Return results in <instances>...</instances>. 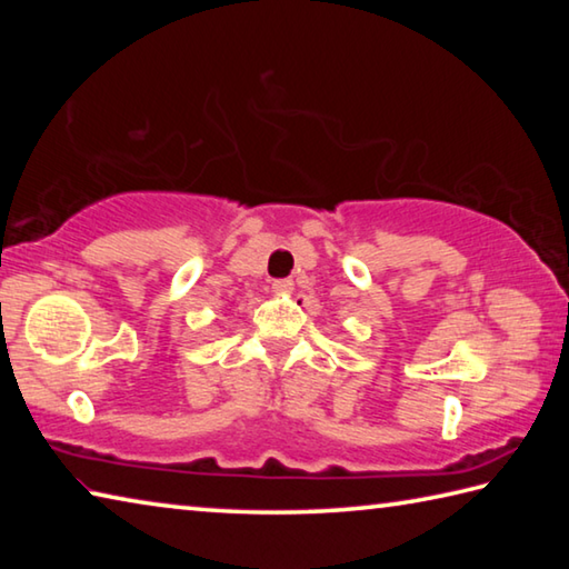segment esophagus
I'll return each instance as SVG.
<instances>
[{
	"label": "esophagus",
	"instance_id": "1",
	"mask_svg": "<svg viewBox=\"0 0 569 569\" xmlns=\"http://www.w3.org/2000/svg\"><path fill=\"white\" fill-rule=\"evenodd\" d=\"M273 291L276 293H291L293 281H291V278H278V281H273Z\"/></svg>",
	"mask_w": 569,
	"mask_h": 569
}]
</instances>
